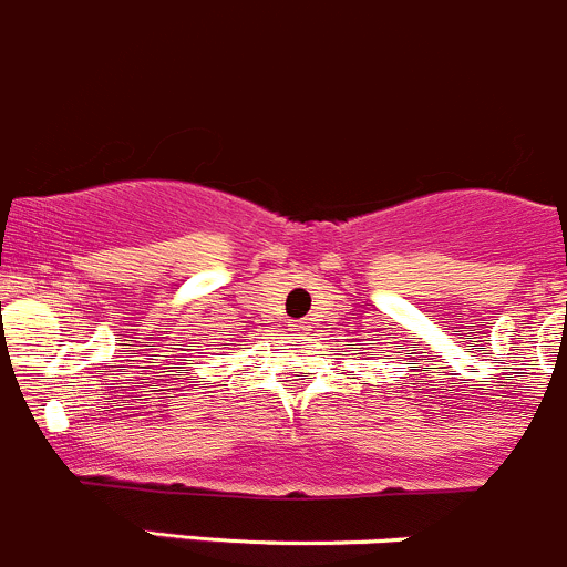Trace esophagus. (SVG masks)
Masks as SVG:
<instances>
[{
	"label": "esophagus",
	"instance_id": "esophagus-1",
	"mask_svg": "<svg viewBox=\"0 0 567 567\" xmlns=\"http://www.w3.org/2000/svg\"><path fill=\"white\" fill-rule=\"evenodd\" d=\"M296 331H310V329H307V323L301 320V323H296Z\"/></svg>",
	"mask_w": 567,
	"mask_h": 567
}]
</instances>
